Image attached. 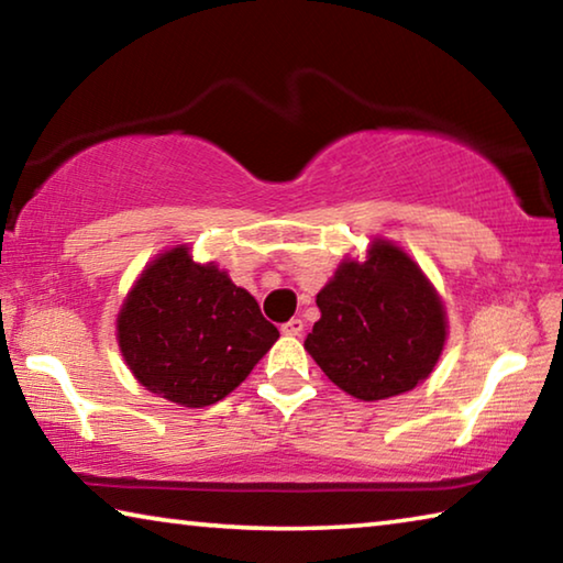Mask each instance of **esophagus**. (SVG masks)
Segmentation results:
<instances>
[{
	"mask_svg": "<svg viewBox=\"0 0 563 563\" xmlns=\"http://www.w3.org/2000/svg\"><path fill=\"white\" fill-rule=\"evenodd\" d=\"M283 335H300L302 332V320L300 318H292V320H288V322H283Z\"/></svg>",
	"mask_w": 563,
	"mask_h": 563,
	"instance_id": "obj_1",
	"label": "esophagus"
}]
</instances>
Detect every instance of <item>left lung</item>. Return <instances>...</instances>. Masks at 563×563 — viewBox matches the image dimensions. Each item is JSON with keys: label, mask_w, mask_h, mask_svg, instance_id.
Here are the masks:
<instances>
[{"label": "left lung", "mask_w": 563, "mask_h": 563, "mask_svg": "<svg viewBox=\"0 0 563 563\" xmlns=\"http://www.w3.org/2000/svg\"><path fill=\"white\" fill-rule=\"evenodd\" d=\"M320 320L305 350L357 399H387L427 379L442 355L440 298L399 247L375 241L365 263L345 261L318 292Z\"/></svg>", "instance_id": "1"}]
</instances>
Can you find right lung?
<instances>
[{"label": "right lung", "instance_id": "obj_1", "mask_svg": "<svg viewBox=\"0 0 563 563\" xmlns=\"http://www.w3.org/2000/svg\"><path fill=\"white\" fill-rule=\"evenodd\" d=\"M278 338L251 292L213 263L190 261L186 247L141 273L119 316V345L131 373L184 407L213 405L233 393Z\"/></svg>", "mask_w": 563, "mask_h": 563}]
</instances>
